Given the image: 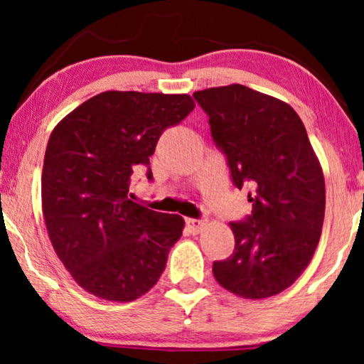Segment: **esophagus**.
Segmentation results:
<instances>
[{
	"instance_id": "34e87169",
	"label": "esophagus",
	"mask_w": 364,
	"mask_h": 364,
	"mask_svg": "<svg viewBox=\"0 0 364 364\" xmlns=\"http://www.w3.org/2000/svg\"><path fill=\"white\" fill-rule=\"evenodd\" d=\"M186 223L192 233H198L203 228V225H205V220L203 218H187Z\"/></svg>"
}]
</instances>
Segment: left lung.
Returning a JSON list of instances; mask_svg holds the SVG:
<instances>
[{
  "mask_svg": "<svg viewBox=\"0 0 364 364\" xmlns=\"http://www.w3.org/2000/svg\"><path fill=\"white\" fill-rule=\"evenodd\" d=\"M252 212L230 222L235 250L213 262L215 280L243 298L291 285L310 263L325 218V178L306 129L287 102L232 84L193 92Z\"/></svg>",
  "mask_w": 364,
  "mask_h": 364,
  "instance_id": "obj_1",
  "label": "left lung"
}]
</instances>
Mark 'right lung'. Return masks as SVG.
I'll list each match as a JSON object with an SVG mask.
<instances>
[{"label": "right lung", "mask_w": 364, "mask_h": 364, "mask_svg": "<svg viewBox=\"0 0 364 364\" xmlns=\"http://www.w3.org/2000/svg\"><path fill=\"white\" fill-rule=\"evenodd\" d=\"M187 94L107 91L54 127L44 154L43 215L59 260L84 290L132 301L156 285L183 218L129 198L167 127L193 111Z\"/></svg>", "instance_id": "add662e5"}]
</instances>
